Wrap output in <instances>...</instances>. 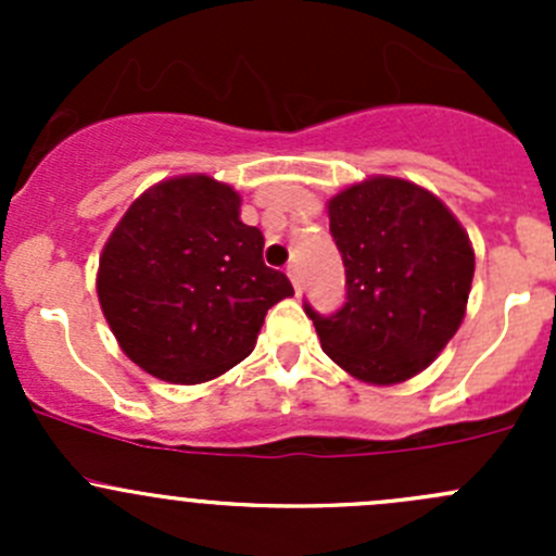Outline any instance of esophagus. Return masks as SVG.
Listing matches in <instances>:
<instances>
[{
	"instance_id": "1",
	"label": "esophagus",
	"mask_w": 556,
	"mask_h": 556,
	"mask_svg": "<svg viewBox=\"0 0 556 556\" xmlns=\"http://www.w3.org/2000/svg\"><path fill=\"white\" fill-rule=\"evenodd\" d=\"M288 277H290V282H293L295 293H301V290H304V279H301L299 263H290V266H288Z\"/></svg>"
}]
</instances>
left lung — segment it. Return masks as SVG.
<instances>
[{
	"label": "left lung",
	"instance_id": "8db88e82",
	"mask_svg": "<svg viewBox=\"0 0 556 556\" xmlns=\"http://www.w3.org/2000/svg\"><path fill=\"white\" fill-rule=\"evenodd\" d=\"M346 299L314 312L325 355L371 384L406 382L450 344L465 317L473 250L457 217L419 185L374 177L328 201Z\"/></svg>",
	"mask_w": 556,
	"mask_h": 556
}]
</instances>
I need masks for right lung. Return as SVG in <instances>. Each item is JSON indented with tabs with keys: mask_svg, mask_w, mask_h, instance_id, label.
<instances>
[{
	"mask_svg": "<svg viewBox=\"0 0 556 556\" xmlns=\"http://www.w3.org/2000/svg\"><path fill=\"white\" fill-rule=\"evenodd\" d=\"M231 185L204 174L144 190L99 257V304L121 350L153 377L199 384L252 352L293 285L263 263Z\"/></svg>",
	"mask_w": 556,
	"mask_h": 556,
	"instance_id": "right-lung-1",
	"label": "right lung"
}]
</instances>
